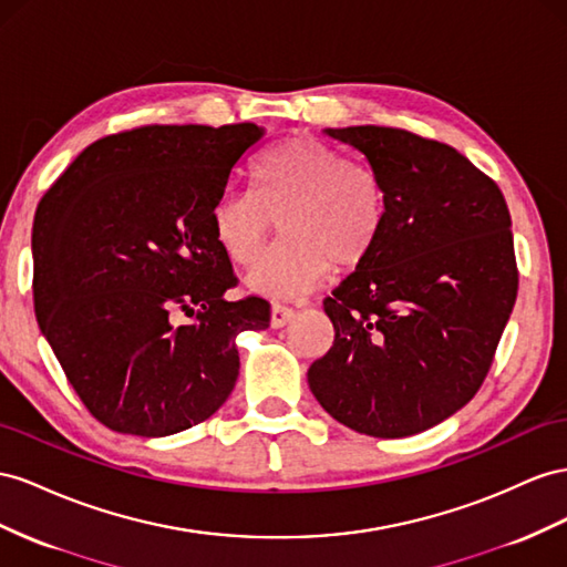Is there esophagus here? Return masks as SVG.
Wrapping results in <instances>:
<instances>
[{"label": "esophagus", "instance_id": "esophagus-1", "mask_svg": "<svg viewBox=\"0 0 567 567\" xmlns=\"http://www.w3.org/2000/svg\"><path fill=\"white\" fill-rule=\"evenodd\" d=\"M293 315H296V310L293 308H288V305H274L271 308V327L274 329H279V327H284V324H288L290 319H293Z\"/></svg>", "mask_w": 567, "mask_h": 567}]
</instances>
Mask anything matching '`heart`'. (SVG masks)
<instances>
[{"label": "heart", "mask_w": 567, "mask_h": 567, "mask_svg": "<svg viewBox=\"0 0 567 567\" xmlns=\"http://www.w3.org/2000/svg\"><path fill=\"white\" fill-rule=\"evenodd\" d=\"M250 193H224L212 207V231L224 255L248 267L262 255L281 221L284 243L248 274L250 290L298 298L329 267H360L384 226V188L315 135H290L269 145L250 166Z\"/></svg>", "instance_id": "obj_1"}]
</instances>
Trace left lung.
Wrapping results in <instances>:
<instances>
[{"label": "left lung", "instance_id": "8db88e82", "mask_svg": "<svg viewBox=\"0 0 567 567\" xmlns=\"http://www.w3.org/2000/svg\"><path fill=\"white\" fill-rule=\"evenodd\" d=\"M384 188L372 255L324 300L333 346L310 364L319 405L360 434H420L470 403L517 298L511 212L455 147L389 126L329 128Z\"/></svg>", "mask_w": 567, "mask_h": 567}]
</instances>
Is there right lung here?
I'll list each match as a JSON object with an SVG mask.
<instances>
[{"instance_id": "right-lung-1", "label": "right lung", "mask_w": 567, "mask_h": 567, "mask_svg": "<svg viewBox=\"0 0 567 567\" xmlns=\"http://www.w3.org/2000/svg\"><path fill=\"white\" fill-rule=\"evenodd\" d=\"M255 124L137 126L87 145L42 195L33 302L90 415L133 436L200 424L238 379L236 336L269 327L212 231ZM181 316L190 322L177 324Z\"/></svg>"}]
</instances>
